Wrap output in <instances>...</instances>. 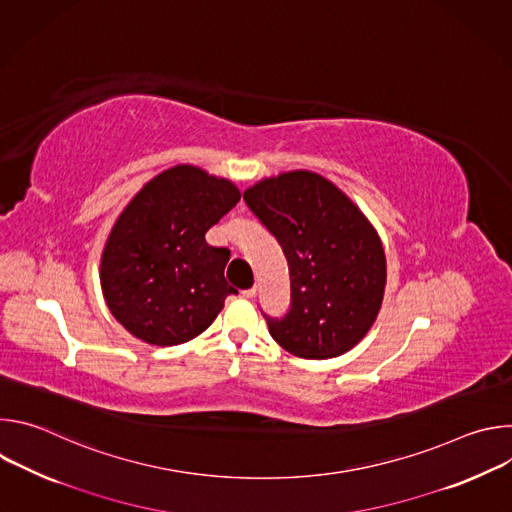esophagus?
<instances>
[{
	"label": "esophagus",
	"instance_id": "1",
	"mask_svg": "<svg viewBox=\"0 0 512 512\" xmlns=\"http://www.w3.org/2000/svg\"><path fill=\"white\" fill-rule=\"evenodd\" d=\"M243 296H245L247 300H253V298L257 296V287H249V289H245V291H243Z\"/></svg>",
	"mask_w": 512,
	"mask_h": 512
}]
</instances>
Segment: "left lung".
<instances>
[{"label":"left lung","instance_id":"8db88e82","mask_svg":"<svg viewBox=\"0 0 512 512\" xmlns=\"http://www.w3.org/2000/svg\"><path fill=\"white\" fill-rule=\"evenodd\" d=\"M243 200L289 265V310L263 314L273 340L312 360L348 352L377 320L387 283L385 251L367 216L306 170L261 180Z\"/></svg>","mask_w":512,"mask_h":512}]
</instances>
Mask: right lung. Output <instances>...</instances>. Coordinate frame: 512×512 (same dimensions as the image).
<instances>
[{
	"label": "right lung",
	"mask_w": 512,
	"mask_h": 512,
	"mask_svg": "<svg viewBox=\"0 0 512 512\" xmlns=\"http://www.w3.org/2000/svg\"><path fill=\"white\" fill-rule=\"evenodd\" d=\"M229 180L176 166L145 184L117 218L101 259V285L115 320L135 338L174 346L204 332L235 289L231 251L206 231L237 206Z\"/></svg>",
	"instance_id": "obj_1"
}]
</instances>
